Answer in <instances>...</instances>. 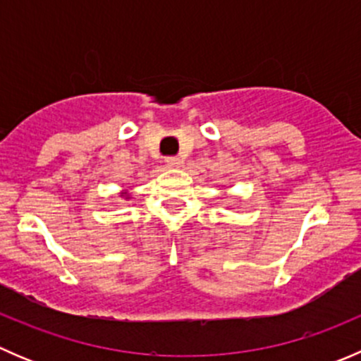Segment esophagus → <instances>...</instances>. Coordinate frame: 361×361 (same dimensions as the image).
Instances as JSON below:
<instances>
[{
	"instance_id": "esophagus-1",
	"label": "esophagus",
	"mask_w": 361,
	"mask_h": 361,
	"mask_svg": "<svg viewBox=\"0 0 361 361\" xmlns=\"http://www.w3.org/2000/svg\"><path fill=\"white\" fill-rule=\"evenodd\" d=\"M166 166L171 167V169H174V167H180L181 166V160L178 157H167L166 159Z\"/></svg>"
}]
</instances>
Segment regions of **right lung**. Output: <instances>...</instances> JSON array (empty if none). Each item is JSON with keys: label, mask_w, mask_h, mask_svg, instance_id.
Returning a JSON list of instances; mask_svg holds the SVG:
<instances>
[{"label": "right lung", "mask_w": 361, "mask_h": 361, "mask_svg": "<svg viewBox=\"0 0 361 361\" xmlns=\"http://www.w3.org/2000/svg\"><path fill=\"white\" fill-rule=\"evenodd\" d=\"M120 197H123V199H126V201H129V199H130L129 190H122V192H120Z\"/></svg>", "instance_id": "add662e5"}]
</instances>
